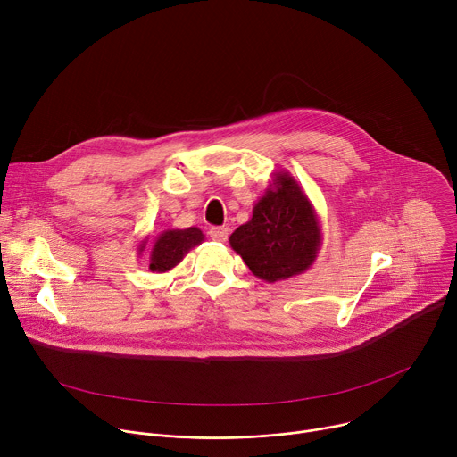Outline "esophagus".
Here are the masks:
<instances>
[{
  "label": "esophagus",
  "mask_w": 457,
  "mask_h": 457,
  "mask_svg": "<svg viewBox=\"0 0 457 457\" xmlns=\"http://www.w3.org/2000/svg\"><path fill=\"white\" fill-rule=\"evenodd\" d=\"M228 235H229V229L224 228V226H215L210 229V237L215 240V242H226L228 240Z\"/></svg>",
  "instance_id": "34e87169"
}]
</instances>
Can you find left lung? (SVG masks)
<instances>
[{"label": "left lung", "instance_id": "8db88e82", "mask_svg": "<svg viewBox=\"0 0 457 457\" xmlns=\"http://www.w3.org/2000/svg\"><path fill=\"white\" fill-rule=\"evenodd\" d=\"M231 249L264 282H278L307 271L321 247V228L307 195L286 170H277L253 217L229 237Z\"/></svg>", "mask_w": 457, "mask_h": 457}]
</instances>
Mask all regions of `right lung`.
Instances as JSON below:
<instances>
[{
    "instance_id": "add662e5",
    "label": "right lung",
    "mask_w": 457,
    "mask_h": 457,
    "mask_svg": "<svg viewBox=\"0 0 457 457\" xmlns=\"http://www.w3.org/2000/svg\"><path fill=\"white\" fill-rule=\"evenodd\" d=\"M204 242V233L199 228L186 229H166L162 231L150 251V271L152 273H168L182 262V258L199 244ZM146 238L139 244V253L145 251Z\"/></svg>"
}]
</instances>
